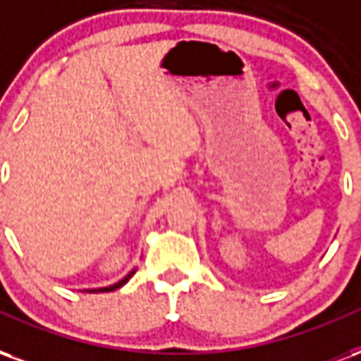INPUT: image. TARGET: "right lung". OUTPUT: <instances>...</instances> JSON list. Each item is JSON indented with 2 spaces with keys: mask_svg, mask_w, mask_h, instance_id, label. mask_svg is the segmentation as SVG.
Here are the masks:
<instances>
[{
  "mask_svg": "<svg viewBox=\"0 0 361 361\" xmlns=\"http://www.w3.org/2000/svg\"><path fill=\"white\" fill-rule=\"evenodd\" d=\"M133 274H135V269H133V271H131V272H129L127 276H123V279L119 280V282H116V284H111V286H106V288H92V290H87V292H90V294H92V292H114V290H118V288L123 286V284H126L127 280L131 279Z\"/></svg>",
  "mask_w": 361,
  "mask_h": 361,
  "instance_id": "add662e5",
  "label": "right lung"
}]
</instances>
